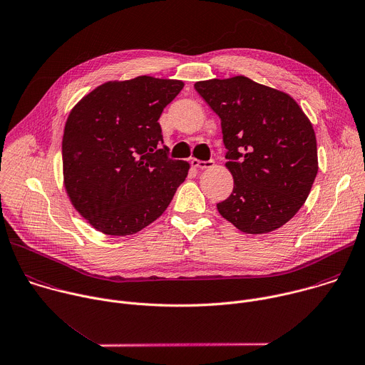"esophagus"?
I'll return each instance as SVG.
<instances>
[{
  "mask_svg": "<svg viewBox=\"0 0 365 365\" xmlns=\"http://www.w3.org/2000/svg\"><path fill=\"white\" fill-rule=\"evenodd\" d=\"M192 166L193 168H196V169H209V168H212L213 165H215V162L213 160H197V159H192Z\"/></svg>",
  "mask_w": 365,
  "mask_h": 365,
  "instance_id": "34e87169",
  "label": "esophagus"
}]
</instances>
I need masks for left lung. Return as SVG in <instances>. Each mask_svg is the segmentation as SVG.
Here are the masks:
<instances>
[{
	"label": "left lung",
	"instance_id": "1",
	"mask_svg": "<svg viewBox=\"0 0 365 365\" xmlns=\"http://www.w3.org/2000/svg\"><path fill=\"white\" fill-rule=\"evenodd\" d=\"M219 115L233 190L219 213L240 232L284 226L307 200L318 173L315 132L287 93L245 76L195 83Z\"/></svg>",
	"mask_w": 365,
	"mask_h": 365
}]
</instances>
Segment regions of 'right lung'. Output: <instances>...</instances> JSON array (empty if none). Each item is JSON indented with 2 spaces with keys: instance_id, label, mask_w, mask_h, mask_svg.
Wrapping results in <instances>:
<instances>
[{
  "instance_id": "1",
  "label": "right lung",
  "mask_w": 365,
  "mask_h": 365,
  "mask_svg": "<svg viewBox=\"0 0 365 365\" xmlns=\"http://www.w3.org/2000/svg\"><path fill=\"white\" fill-rule=\"evenodd\" d=\"M183 86L150 76L107 81L71 108L61 149L64 187L98 232L138 233L168 209L185 182L190 166L159 149L158 121Z\"/></svg>"
}]
</instances>
